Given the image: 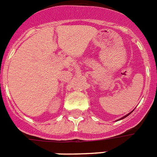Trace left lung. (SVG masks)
<instances>
[{"mask_svg": "<svg viewBox=\"0 0 157 157\" xmlns=\"http://www.w3.org/2000/svg\"><path fill=\"white\" fill-rule=\"evenodd\" d=\"M133 110H134V109H133ZM133 110H132V111H133ZM132 112H130L129 114H126V115H125V116H123V117H122V118H119V119H118V120H121V119H123V118H126V117H127V116L129 115V114H132Z\"/></svg>", "mask_w": 157, "mask_h": 157, "instance_id": "left-lung-1", "label": "left lung"}]
</instances>
